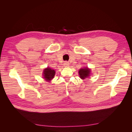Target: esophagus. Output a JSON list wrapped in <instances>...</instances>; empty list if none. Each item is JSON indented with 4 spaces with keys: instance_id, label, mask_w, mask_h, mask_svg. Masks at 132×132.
<instances>
[{
    "instance_id": "esophagus-1",
    "label": "esophagus",
    "mask_w": 132,
    "mask_h": 132,
    "mask_svg": "<svg viewBox=\"0 0 132 132\" xmlns=\"http://www.w3.org/2000/svg\"><path fill=\"white\" fill-rule=\"evenodd\" d=\"M69 64L68 62H65L64 63V67H69Z\"/></svg>"
}]
</instances>
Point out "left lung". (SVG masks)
Here are the masks:
<instances>
[{
  "instance_id": "left-lung-1",
  "label": "left lung",
  "mask_w": 132,
  "mask_h": 132,
  "mask_svg": "<svg viewBox=\"0 0 132 132\" xmlns=\"http://www.w3.org/2000/svg\"><path fill=\"white\" fill-rule=\"evenodd\" d=\"M91 70L87 67L84 68H81L79 71V77L81 79H85V78H89L90 76Z\"/></svg>"
}]
</instances>
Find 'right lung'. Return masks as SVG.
Instances as JSON below:
<instances>
[{
    "mask_svg": "<svg viewBox=\"0 0 132 132\" xmlns=\"http://www.w3.org/2000/svg\"><path fill=\"white\" fill-rule=\"evenodd\" d=\"M55 71L52 68H50L49 67H47V68L43 70V78L46 80L50 81L52 79H53L55 75Z\"/></svg>",
    "mask_w": 132,
    "mask_h": 132,
    "instance_id": "right-lung-1",
    "label": "right lung"
}]
</instances>
